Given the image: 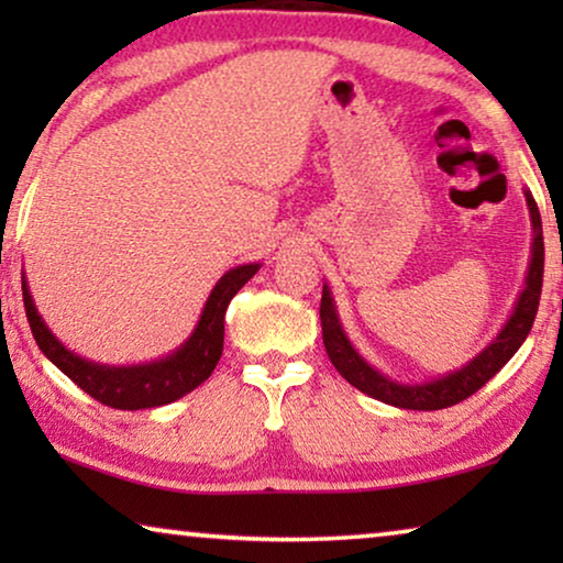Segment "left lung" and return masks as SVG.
Segmentation results:
<instances>
[{"instance_id":"obj_1","label":"left lung","mask_w":563,"mask_h":563,"mask_svg":"<svg viewBox=\"0 0 563 563\" xmlns=\"http://www.w3.org/2000/svg\"><path fill=\"white\" fill-rule=\"evenodd\" d=\"M526 205L530 212V230H533V241H530V261L526 272V284H522L518 299H515L510 318L499 328V333L484 345V349L466 361L464 366L433 376L428 382H397L391 376L382 374L379 368L368 364V361L356 351L345 333L341 314L333 291L328 282L322 284V302H320V320H322V343H325L328 358L333 361L338 374L345 382L353 384L364 395L379 399L384 405L399 407V410H443V407L464 402L472 397L476 389H482L507 361H510L526 341L530 328H533L538 299H541L543 284V228L541 212L533 195L522 189Z\"/></svg>"}]
</instances>
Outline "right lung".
I'll return each instance as SVG.
<instances>
[{
  "mask_svg": "<svg viewBox=\"0 0 563 563\" xmlns=\"http://www.w3.org/2000/svg\"><path fill=\"white\" fill-rule=\"evenodd\" d=\"M261 268V264H241L225 272L214 284L210 297L202 307L195 330L179 349L166 356L143 361V364H99V361L84 358L58 341L56 333L37 312L35 299L30 295L27 276L22 272V299L30 330L37 349L45 358L53 361L76 387H81L107 407L114 410H145V407H161L176 402L191 389H197L218 366L222 356V341H225V310L245 282Z\"/></svg>",
  "mask_w": 563,
  "mask_h": 563,
  "instance_id": "right-lung-1",
  "label": "right lung"
}]
</instances>
